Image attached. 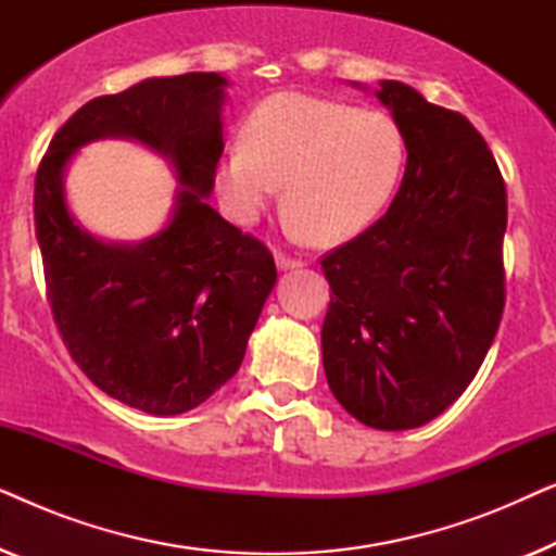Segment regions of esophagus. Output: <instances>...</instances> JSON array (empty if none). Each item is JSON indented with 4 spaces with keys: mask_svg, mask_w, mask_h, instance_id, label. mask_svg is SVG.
I'll return each mask as SVG.
<instances>
[{
    "mask_svg": "<svg viewBox=\"0 0 556 556\" xmlns=\"http://www.w3.org/2000/svg\"><path fill=\"white\" fill-rule=\"evenodd\" d=\"M276 263L280 270H291V268H301L303 261H299V257H291L286 253H280V250H276Z\"/></svg>",
    "mask_w": 556,
    "mask_h": 556,
    "instance_id": "obj_1",
    "label": "esophagus"
}]
</instances>
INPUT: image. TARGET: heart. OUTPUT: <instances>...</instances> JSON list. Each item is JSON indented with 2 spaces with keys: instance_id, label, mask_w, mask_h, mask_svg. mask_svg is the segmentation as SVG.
I'll return each mask as SVG.
<instances>
[{
  "instance_id": "heart-1",
  "label": "heart",
  "mask_w": 556,
  "mask_h": 556,
  "mask_svg": "<svg viewBox=\"0 0 556 556\" xmlns=\"http://www.w3.org/2000/svg\"><path fill=\"white\" fill-rule=\"evenodd\" d=\"M405 164V134L387 113L278 93L255 105L242 143L219 159L217 192L238 223H253L286 181L283 204L293 225L331 245L382 215Z\"/></svg>"
}]
</instances>
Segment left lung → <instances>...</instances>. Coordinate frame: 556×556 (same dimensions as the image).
Returning <instances> with one entry per match:
<instances>
[{
    "label": "left lung",
    "mask_w": 556,
    "mask_h": 556,
    "mask_svg": "<svg viewBox=\"0 0 556 556\" xmlns=\"http://www.w3.org/2000/svg\"><path fill=\"white\" fill-rule=\"evenodd\" d=\"M407 169L390 210L321 257L331 301L324 371L339 405L377 430L420 428L466 392L506 303V185L458 111L382 80Z\"/></svg>",
    "instance_id": "obj_1"
}]
</instances>
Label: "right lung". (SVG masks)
I'll use <instances>...</instances> for the list:
<instances>
[{"mask_svg": "<svg viewBox=\"0 0 556 556\" xmlns=\"http://www.w3.org/2000/svg\"><path fill=\"white\" fill-rule=\"evenodd\" d=\"M225 78L187 73L98 96L52 136L35 177V235L52 318L98 390L151 415H179L245 356L276 261L204 202L223 156ZM124 135L173 159L182 189L170 225L139 247H105L72 223L62 169L83 142Z\"/></svg>", "mask_w": 556, "mask_h": 556, "instance_id": "add662e5", "label": "right lung"}]
</instances>
